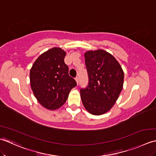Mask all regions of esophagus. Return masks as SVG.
<instances>
[{
  "label": "esophagus",
  "instance_id": "1",
  "mask_svg": "<svg viewBox=\"0 0 156 156\" xmlns=\"http://www.w3.org/2000/svg\"><path fill=\"white\" fill-rule=\"evenodd\" d=\"M75 81H76V82H77V85L79 84V77H76L75 78Z\"/></svg>",
  "mask_w": 156,
  "mask_h": 156
}]
</instances>
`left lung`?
I'll return each instance as SVG.
<instances>
[{
    "label": "left lung",
    "instance_id": "1",
    "mask_svg": "<svg viewBox=\"0 0 156 156\" xmlns=\"http://www.w3.org/2000/svg\"><path fill=\"white\" fill-rule=\"evenodd\" d=\"M88 85L80 90L83 104L89 112L101 115L115 104L123 87L124 72L114 57L103 50L85 53Z\"/></svg>",
    "mask_w": 156,
    "mask_h": 156
}]
</instances>
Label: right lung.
Wrapping results in <instances>:
<instances>
[{"label":"right lung","mask_w":156,"mask_h":156,"mask_svg":"<svg viewBox=\"0 0 156 156\" xmlns=\"http://www.w3.org/2000/svg\"><path fill=\"white\" fill-rule=\"evenodd\" d=\"M66 52L53 48L42 54L30 70V84L35 97L42 106L56 110L65 103L69 92L77 85L69 75L65 61Z\"/></svg>","instance_id":"obj_1"}]
</instances>
